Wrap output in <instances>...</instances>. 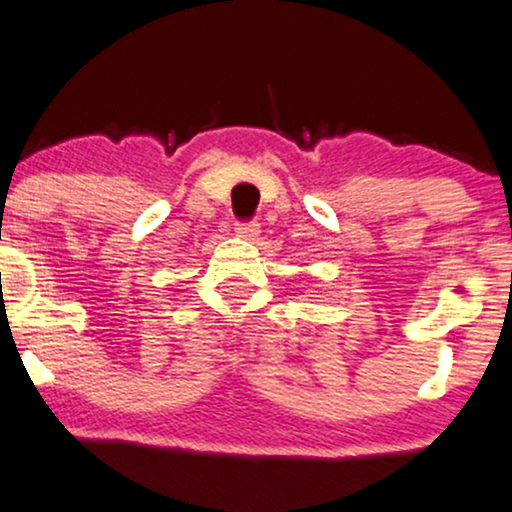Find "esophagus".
<instances>
[{"instance_id": "obj_1", "label": "esophagus", "mask_w": 512, "mask_h": 512, "mask_svg": "<svg viewBox=\"0 0 512 512\" xmlns=\"http://www.w3.org/2000/svg\"><path fill=\"white\" fill-rule=\"evenodd\" d=\"M258 223L256 221H237L235 225V232L240 237H244V240H254V237L258 235Z\"/></svg>"}]
</instances>
